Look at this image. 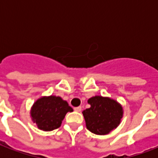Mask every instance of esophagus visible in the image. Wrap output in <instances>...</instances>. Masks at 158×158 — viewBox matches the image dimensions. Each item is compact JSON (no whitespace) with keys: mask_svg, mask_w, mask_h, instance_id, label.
Listing matches in <instances>:
<instances>
[{"mask_svg":"<svg viewBox=\"0 0 158 158\" xmlns=\"http://www.w3.org/2000/svg\"><path fill=\"white\" fill-rule=\"evenodd\" d=\"M82 110V107L81 106H77V107H74V111L75 112H80Z\"/></svg>","mask_w":158,"mask_h":158,"instance_id":"34e87169","label":"esophagus"}]
</instances>
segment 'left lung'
Wrapping results in <instances>:
<instances>
[{
	"label": "left lung",
	"mask_w": 158,
	"mask_h": 158,
	"mask_svg": "<svg viewBox=\"0 0 158 158\" xmlns=\"http://www.w3.org/2000/svg\"><path fill=\"white\" fill-rule=\"evenodd\" d=\"M90 105L83 112L86 127L96 135H106L120 123L123 108L114 100L94 96L88 100Z\"/></svg>",
	"instance_id": "8db88e82"
}]
</instances>
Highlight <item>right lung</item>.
I'll list each match as a JSON object with an SVG mask.
<instances>
[{
    "label": "right lung",
    "mask_w": 158,
    "mask_h": 158,
    "mask_svg": "<svg viewBox=\"0 0 158 158\" xmlns=\"http://www.w3.org/2000/svg\"><path fill=\"white\" fill-rule=\"evenodd\" d=\"M68 112H73L66 101L59 96L42 97L34 104L31 111L33 121L44 131H51L61 126Z\"/></svg>",
    "instance_id": "1"
}]
</instances>
